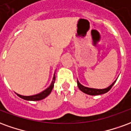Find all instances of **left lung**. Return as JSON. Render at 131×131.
Segmentation results:
<instances>
[{
  "instance_id": "1",
  "label": "left lung",
  "mask_w": 131,
  "mask_h": 131,
  "mask_svg": "<svg viewBox=\"0 0 131 131\" xmlns=\"http://www.w3.org/2000/svg\"><path fill=\"white\" fill-rule=\"evenodd\" d=\"M116 81H114L109 87H107V88H104V89H96V88H91L85 87L84 85H81L78 80H77V85H78V87L79 88L80 91H81L83 93H84L88 94V95H102V94H104L106 93H107L111 88H112V86L114 85V84L115 83Z\"/></svg>"
}]
</instances>
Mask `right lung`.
<instances>
[{
  "label": "right lung",
  "mask_w": 131,
  "mask_h": 131,
  "mask_svg": "<svg viewBox=\"0 0 131 131\" xmlns=\"http://www.w3.org/2000/svg\"><path fill=\"white\" fill-rule=\"evenodd\" d=\"M55 81V76L54 74V77L52 81L51 84L50 85L48 88H46L45 91H42L40 93H38L36 95H30V96H24V95H21L19 94L16 93L18 95L19 97L26 100H30V101H38V100H43V99L46 98V97L48 96L51 93L52 88L54 87V83Z\"/></svg>",
  "instance_id": "right-lung-1"
}]
</instances>
